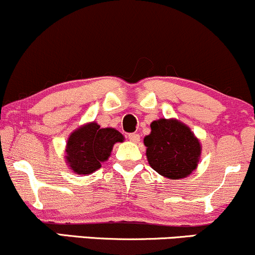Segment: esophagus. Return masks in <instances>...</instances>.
<instances>
[{"label": "esophagus", "mask_w": 255, "mask_h": 255, "mask_svg": "<svg viewBox=\"0 0 255 255\" xmlns=\"http://www.w3.org/2000/svg\"><path fill=\"white\" fill-rule=\"evenodd\" d=\"M128 138L133 143H138L139 142V135H138V133H130V135L128 136Z\"/></svg>", "instance_id": "obj_1"}]
</instances>
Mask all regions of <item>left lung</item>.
<instances>
[{"mask_svg": "<svg viewBox=\"0 0 255 255\" xmlns=\"http://www.w3.org/2000/svg\"><path fill=\"white\" fill-rule=\"evenodd\" d=\"M150 128L143 143L151 168L170 179L190 176L196 170L202 149L191 128L174 118L154 120Z\"/></svg>", "mask_w": 255, "mask_h": 255, "instance_id": "8db88e82", "label": "left lung"}]
</instances>
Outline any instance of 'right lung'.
I'll return each mask as SVG.
<instances>
[{"mask_svg": "<svg viewBox=\"0 0 255 255\" xmlns=\"http://www.w3.org/2000/svg\"><path fill=\"white\" fill-rule=\"evenodd\" d=\"M117 142L124 136L113 128H100L96 122L82 125L67 138L65 149L66 164L73 173L91 174L107 161Z\"/></svg>", "mask_w": 255, "mask_h": 255, "instance_id": "obj_1", "label": "right lung"}]
</instances>
